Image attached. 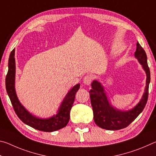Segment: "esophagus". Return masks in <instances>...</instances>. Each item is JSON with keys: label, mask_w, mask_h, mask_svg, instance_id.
Instances as JSON below:
<instances>
[{"label": "esophagus", "mask_w": 156, "mask_h": 156, "mask_svg": "<svg viewBox=\"0 0 156 156\" xmlns=\"http://www.w3.org/2000/svg\"><path fill=\"white\" fill-rule=\"evenodd\" d=\"M92 79H93V78L91 75H87L83 78V83L86 85H89L91 83Z\"/></svg>", "instance_id": "34e87169"}]
</instances>
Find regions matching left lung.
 I'll return each mask as SVG.
<instances>
[{"label": "left lung", "mask_w": 156, "mask_h": 156, "mask_svg": "<svg viewBox=\"0 0 156 156\" xmlns=\"http://www.w3.org/2000/svg\"><path fill=\"white\" fill-rule=\"evenodd\" d=\"M136 51L134 54L136 58L140 63L147 76L146 87L141 100L132 109L124 111L113 107L108 99L106 91L101 83L94 80L91 83L89 91L90 99L94 112L95 123L100 128L107 130H119L129 126L140 115L146 105L149 95L150 83V70L147 65L146 52L139 43L136 44Z\"/></svg>", "instance_id": "8db88e82"}]
</instances>
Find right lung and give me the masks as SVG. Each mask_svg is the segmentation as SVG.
<instances>
[{
  "label": "right lung",
  "instance_id": "add662e5",
  "mask_svg": "<svg viewBox=\"0 0 156 156\" xmlns=\"http://www.w3.org/2000/svg\"><path fill=\"white\" fill-rule=\"evenodd\" d=\"M14 56L15 49H14L9 55L8 72L5 78V86L7 94L18 117L26 125L39 131L52 132L65 127L69 121L70 111L74 102L76 92L80 88V84H76L69 91L60 104L56 115L48 118L36 117L29 112L18 98L15 89L16 62Z\"/></svg>",
  "mask_w": 156,
  "mask_h": 156
}]
</instances>
